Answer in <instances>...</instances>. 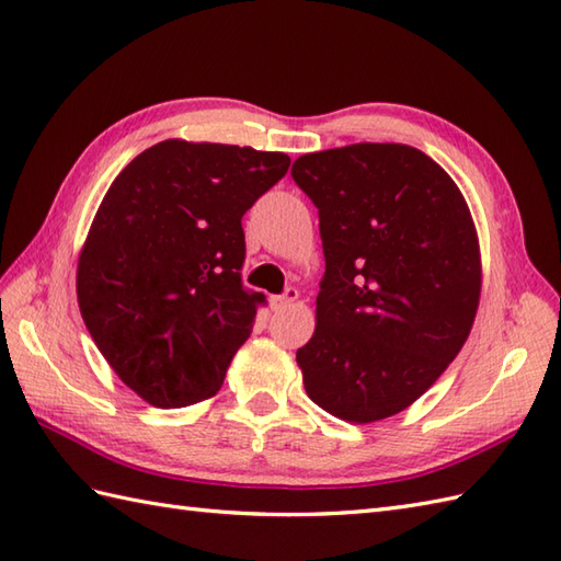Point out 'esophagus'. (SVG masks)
Here are the masks:
<instances>
[{"label":"esophagus","instance_id":"esophagus-1","mask_svg":"<svg viewBox=\"0 0 561 561\" xmlns=\"http://www.w3.org/2000/svg\"><path fill=\"white\" fill-rule=\"evenodd\" d=\"M296 298H298L296 286H286L284 294L270 296V308H272V310H282V308H286V306H291V304L296 301Z\"/></svg>","mask_w":561,"mask_h":561}]
</instances>
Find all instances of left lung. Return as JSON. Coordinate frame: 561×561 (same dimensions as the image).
<instances>
[{
    "instance_id": "obj_1",
    "label": "left lung",
    "mask_w": 561,
    "mask_h": 561,
    "mask_svg": "<svg viewBox=\"0 0 561 561\" xmlns=\"http://www.w3.org/2000/svg\"><path fill=\"white\" fill-rule=\"evenodd\" d=\"M296 186L318 207V328L296 351L308 397L351 423L419 399L457 358L478 310L480 253L451 176L399 142L301 154Z\"/></svg>"
}]
</instances>
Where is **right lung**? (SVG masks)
<instances>
[{
  "label": "right lung",
  "mask_w": 561,
  "mask_h": 561,
  "mask_svg": "<svg viewBox=\"0 0 561 561\" xmlns=\"http://www.w3.org/2000/svg\"><path fill=\"white\" fill-rule=\"evenodd\" d=\"M284 152L162 140L114 179L78 257L85 328L152 407L213 397L265 294L241 279V217L286 174Z\"/></svg>",
  "instance_id": "right-lung-1"
}]
</instances>
